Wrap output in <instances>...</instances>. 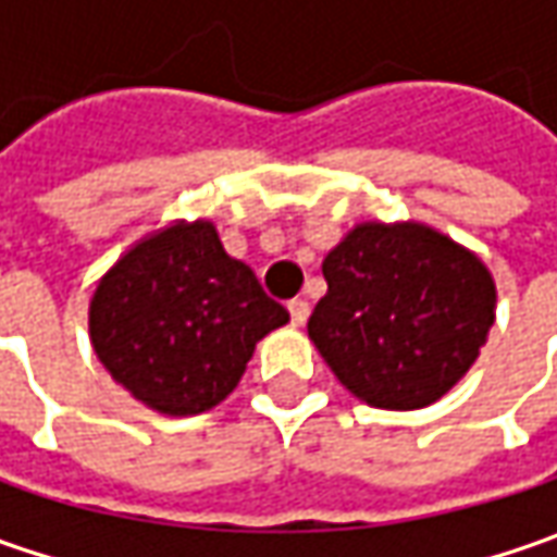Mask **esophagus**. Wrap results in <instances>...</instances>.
<instances>
[{
    "label": "esophagus",
    "instance_id": "esophagus-1",
    "mask_svg": "<svg viewBox=\"0 0 557 557\" xmlns=\"http://www.w3.org/2000/svg\"><path fill=\"white\" fill-rule=\"evenodd\" d=\"M288 312L294 325H304V322L310 319V304H307L304 297H294V300H288Z\"/></svg>",
    "mask_w": 557,
    "mask_h": 557
}]
</instances>
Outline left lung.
<instances>
[{"mask_svg":"<svg viewBox=\"0 0 557 557\" xmlns=\"http://www.w3.org/2000/svg\"><path fill=\"white\" fill-rule=\"evenodd\" d=\"M307 332L337 381L377 409H421L474 366L496 319L481 260L424 225H356L322 263Z\"/></svg>","mask_w":557,"mask_h":557,"instance_id":"obj_1","label":"left lung"}]
</instances>
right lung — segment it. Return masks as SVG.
Listing matches in <instances>:
<instances>
[{"label": "right lung", "instance_id": "obj_1", "mask_svg": "<svg viewBox=\"0 0 557 557\" xmlns=\"http://www.w3.org/2000/svg\"><path fill=\"white\" fill-rule=\"evenodd\" d=\"M288 322L210 223L173 225L98 282L89 334L101 366L163 416H198L235 391L257 341Z\"/></svg>", "mask_w": 557, "mask_h": 557}]
</instances>
